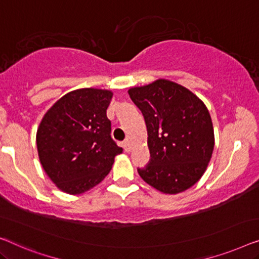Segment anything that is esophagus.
<instances>
[{
	"label": "esophagus",
	"mask_w": 259,
	"mask_h": 259,
	"mask_svg": "<svg viewBox=\"0 0 259 259\" xmlns=\"http://www.w3.org/2000/svg\"><path fill=\"white\" fill-rule=\"evenodd\" d=\"M123 147H124V150H125L126 152H130L131 148H130V142H129V141H125L124 143H123Z\"/></svg>",
	"instance_id": "esophagus-1"
}]
</instances>
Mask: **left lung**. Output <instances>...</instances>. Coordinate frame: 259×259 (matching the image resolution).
Instances as JSON below:
<instances>
[{"mask_svg": "<svg viewBox=\"0 0 259 259\" xmlns=\"http://www.w3.org/2000/svg\"><path fill=\"white\" fill-rule=\"evenodd\" d=\"M128 94L147 124L151 158L138 169L142 180L163 194L188 190L205 172L214 148L206 105L188 88L165 78L133 87Z\"/></svg>", "mask_w": 259, "mask_h": 259, "instance_id": "left-lung-1", "label": "left lung"}]
</instances>
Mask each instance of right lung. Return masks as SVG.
<instances>
[{
	"label": "right lung",
	"mask_w": 259,
	"mask_h": 259,
	"mask_svg": "<svg viewBox=\"0 0 259 259\" xmlns=\"http://www.w3.org/2000/svg\"><path fill=\"white\" fill-rule=\"evenodd\" d=\"M107 89L83 88L65 94L48 109L36 133L38 158L53 183L79 195L101 183L122 152L110 137Z\"/></svg>",
	"instance_id": "1"
}]
</instances>
